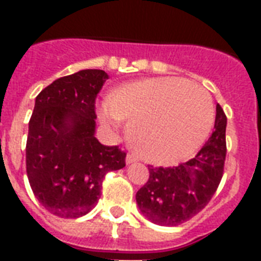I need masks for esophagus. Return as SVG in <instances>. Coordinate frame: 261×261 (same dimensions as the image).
Masks as SVG:
<instances>
[{
	"label": "esophagus",
	"instance_id": "obj_1",
	"mask_svg": "<svg viewBox=\"0 0 261 261\" xmlns=\"http://www.w3.org/2000/svg\"><path fill=\"white\" fill-rule=\"evenodd\" d=\"M137 161H138V157H137V155H135V154H127V157H126V164H127V165H130V164L137 163Z\"/></svg>",
	"mask_w": 261,
	"mask_h": 261
}]
</instances>
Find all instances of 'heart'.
Listing matches in <instances>:
<instances>
[{"mask_svg": "<svg viewBox=\"0 0 261 261\" xmlns=\"http://www.w3.org/2000/svg\"><path fill=\"white\" fill-rule=\"evenodd\" d=\"M107 127L128 123V142L151 164L167 165L202 147L214 124V104L207 90L182 79H150L115 89L98 108Z\"/></svg>", "mask_w": 261, "mask_h": 261, "instance_id": "obj_1", "label": "heart"}]
</instances>
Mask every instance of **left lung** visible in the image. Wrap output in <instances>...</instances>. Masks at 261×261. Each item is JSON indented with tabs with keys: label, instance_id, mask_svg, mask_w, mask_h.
<instances>
[{
	"label": "left lung",
	"instance_id": "obj_1",
	"mask_svg": "<svg viewBox=\"0 0 261 261\" xmlns=\"http://www.w3.org/2000/svg\"><path fill=\"white\" fill-rule=\"evenodd\" d=\"M226 115L217 106L214 131L194 159L173 168L149 167V180L135 195L150 222L177 226L207 206L218 188L226 157Z\"/></svg>",
	"mask_w": 261,
	"mask_h": 261
}]
</instances>
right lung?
<instances>
[{"label":"right lung","instance_id":"right-lung-1","mask_svg":"<svg viewBox=\"0 0 261 261\" xmlns=\"http://www.w3.org/2000/svg\"><path fill=\"white\" fill-rule=\"evenodd\" d=\"M108 80L87 69L61 77L38 94L28 127L27 176L42 206L79 218L97 204L102 178L126 167V153L94 137V100Z\"/></svg>","mask_w":261,"mask_h":261}]
</instances>
